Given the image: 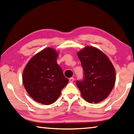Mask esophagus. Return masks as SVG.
Listing matches in <instances>:
<instances>
[{"label": "esophagus", "instance_id": "1", "mask_svg": "<svg viewBox=\"0 0 134 134\" xmlns=\"http://www.w3.org/2000/svg\"><path fill=\"white\" fill-rule=\"evenodd\" d=\"M74 80H75V79L73 78V77H70V78L69 79V81H70V82H73V81H74Z\"/></svg>", "mask_w": 134, "mask_h": 134}]
</instances>
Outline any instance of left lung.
<instances>
[{
    "mask_svg": "<svg viewBox=\"0 0 134 134\" xmlns=\"http://www.w3.org/2000/svg\"><path fill=\"white\" fill-rule=\"evenodd\" d=\"M84 73L76 85L88 102H100L108 96L115 82V71L104 53L93 46H86L77 53Z\"/></svg>",
    "mask_w": 134,
    "mask_h": 134,
    "instance_id": "obj_1",
    "label": "left lung"
}]
</instances>
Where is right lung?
Instances as JSON below:
<instances>
[{
  "instance_id": "right-lung-1",
  "label": "right lung",
  "mask_w": 134,
  "mask_h": 134,
  "mask_svg": "<svg viewBox=\"0 0 134 134\" xmlns=\"http://www.w3.org/2000/svg\"><path fill=\"white\" fill-rule=\"evenodd\" d=\"M58 55L54 49L46 48L30 59L23 70L24 87L30 96L40 103H54L69 82L57 64Z\"/></svg>"
}]
</instances>
